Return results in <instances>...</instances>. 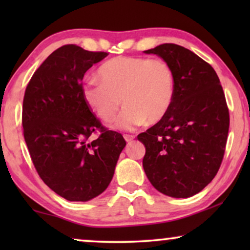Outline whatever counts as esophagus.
<instances>
[{
	"label": "esophagus",
	"instance_id": "obj_1",
	"mask_svg": "<svg viewBox=\"0 0 250 250\" xmlns=\"http://www.w3.org/2000/svg\"><path fill=\"white\" fill-rule=\"evenodd\" d=\"M124 139H125L126 142H132L133 140L135 139V136L134 135H129V134H125L124 135Z\"/></svg>",
	"mask_w": 250,
	"mask_h": 250
}]
</instances>
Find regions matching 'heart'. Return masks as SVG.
<instances>
[{"label":"heart","mask_w":250,"mask_h":250,"mask_svg":"<svg viewBox=\"0 0 250 250\" xmlns=\"http://www.w3.org/2000/svg\"><path fill=\"white\" fill-rule=\"evenodd\" d=\"M87 78L81 93L85 104L105 123L112 122L123 104L127 105L115 127L132 131L148 121L159 123L168 114L175 93L172 67L163 59L115 57Z\"/></svg>","instance_id":"1"}]
</instances>
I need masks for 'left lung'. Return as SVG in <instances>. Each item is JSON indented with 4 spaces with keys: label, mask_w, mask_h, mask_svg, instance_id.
<instances>
[{
    "label": "left lung",
    "mask_w": 250,
    "mask_h": 250,
    "mask_svg": "<svg viewBox=\"0 0 250 250\" xmlns=\"http://www.w3.org/2000/svg\"><path fill=\"white\" fill-rule=\"evenodd\" d=\"M172 67L175 93L168 114L138 135L143 169L159 192L189 198L211 182L227 145L229 109L217 74L192 51L165 43L145 51Z\"/></svg>",
    "instance_id": "obj_1"
}]
</instances>
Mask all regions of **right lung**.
<instances>
[{
    "label": "right lung",
    "mask_w": 250,
    "mask_h": 250,
    "mask_svg": "<svg viewBox=\"0 0 250 250\" xmlns=\"http://www.w3.org/2000/svg\"><path fill=\"white\" fill-rule=\"evenodd\" d=\"M108 56L68 44L46 58L26 87L23 136L43 182L69 201H88L107 189L125 148L122 134L107 131L82 98L84 74ZM97 129V140L88 139Z\"/></svg>",
    "instance_id": "add662e5"
}]
</instances>
